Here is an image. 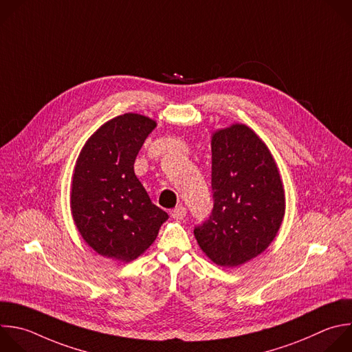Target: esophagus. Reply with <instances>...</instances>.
Listing matches in <instances>:
<instances>
[{
    "label": "esophagus",
    "instance_id": "34e87169",
    "mask_svg": "<svg viewBox=\"0 0 352 352\" xmlns=\"http://www.w3.org/2000/svg\"><path fill=\"white\" fill-rule=\"evenodd\" d=\"M170 215H171L174 219H182V218L186 215V208H185L182 204H179V206H177L175 208H173V210L170 211Z\"/></svg>",
    "mask_w": 352,
    "mask_h": 352
}]
</instances>
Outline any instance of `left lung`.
<instances>
[{
	"label": "left lung",
	"instance_id": "left-lung-1",
	"mask_svg": "<svg viewBox=\"0 0 352 352\" xmlns=\"http://www.w3.org/2000/svg\"><path fill=\"white\" fill-rule=\"evenodd\" d=\"M211 188L212 211L195 226V238L217 265L239 267L271 245L285 215L276 163L248 126L232 124L212 134Z\"/></svg>",
	"mask_w": 352,
	"mask_h": 352
}]
</instances>
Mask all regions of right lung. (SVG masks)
I'll return each instance as SVG.
<instances>
[{
  "mask_svg": "<svg viewBox=\"0 0 352 352\" xmlns=\"http://www.w3.org/2000/svg\"><path fill=\"white\" fill-rule=\"evenodd\" d=\"M155 127L142 114L117 116L91 135L76 162L73 219L85 243L106 258H138L168 218L134 173L137 155Z\"/></svg>",
  "mask_w": 352,
  "mask_h": 352,
  "instance_id": "right-lung-1",
  "label": "right lung"
}]
</instances>
